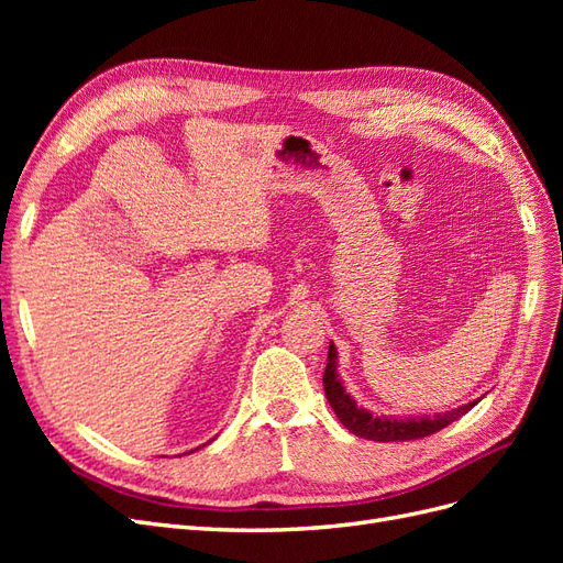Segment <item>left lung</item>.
Masks as SVG:
<instances>
[{"instance_id": "8db88e82", "label": "left lung", "mask_w": 563, "mask_h": 563, "mask_svg": "<svg viewBox=\"0 0 563 563\" xmlns=\"http://www.w3.org/2000/svg\"><path fill=\"white\" fill-rule=\"evenodd\" d=\"M338 354L335 347L331 343L329 347V360H327V371H323V389H327V399L331 404V408L335 411L338 420L345 424V428L362 437V439H371V441H411V439H422L430 437L439 430H444L446 424H451L453 420L463 418L472 406H476V401H470L465 406H457L449 413H437V416H418V418H378L371 416L364 408L356 406L350 395L345 391V387L340 385L338 380Z\"/></svg>"}]
</instances>
